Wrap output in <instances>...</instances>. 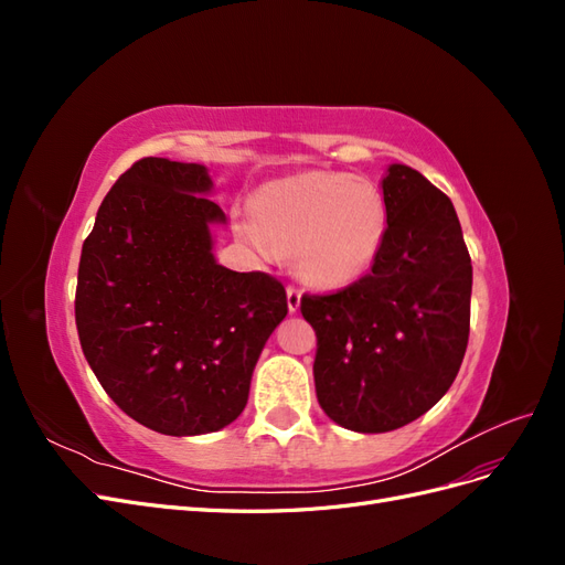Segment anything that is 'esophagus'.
<instances>
[{"instance_id": "1", "label": "esophagus", "mask_w": 565, "mask_h": 565, "mask_svg": "<svg viewBox=\"0 0 565 565\" xmlns=\"http://www.w3.org/2000/svg\"><path fill=\"white\" fill-rule=\"evenodd\" d=\"M299 303H301V289L295 285H287V309L289 311H299Z\"/></svg>"}]
</instances>
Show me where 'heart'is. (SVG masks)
Wrapping results in <instances>:
<instances>
[{
    "label": "heart",
    "mask_w": 565,
    "mask_h": 565,
    "mask_svg": "<svg viewBox=\"0 0 565 565\" xmlns=\"http://www.w3.org/2000/svg\"><path fill=\"white\" fill-rule=\"evenodd\" d=\"M388 231L377 185L341 172H301L266 183L237 218V233L266 259L297 254L318 287H347L377 262Z\"/></svg>",
    "instance_id": "b5f03b06"
}]
</instances>
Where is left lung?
I'll use <instances>...</instances> for the list:
<instances>
[{
    "mask_svg": "<svg viewBox=\"0 0 565 565\" xmlns=\"http://www.w3.org/2000/svg\"><path fill=\"white\" fill-rule=\"evenodd\" d=\"M388 231L372 270L303 295L324 415L361 434L415 422L452 386L469 341L471 256L446 193L407 164L382 181Z\"/></svg>",
    "mask_w": 565,
    "mask_h": 565,
    "instance_id": "left-lung-1",
    "label": "left lung"
}]
</instances>
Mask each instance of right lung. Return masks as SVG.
<instances>
[{"label":"right lung","mask_w":565,"mask_h":565,"mask_svg":"<svg viewBox=\"0 0 565 565\" xmlns=\"http://www.w3.org/2000/svg\"><path fill=\"white\" fill-rule=\"evenodd\" d=\"M207 167L143 158L115 181L82 245L75 322L117 407L164 436L218 431L243 413L287 295L268 273L216 264L226 216Z\"/></svg>","instance_id":"add662e5"}]
</instances>
